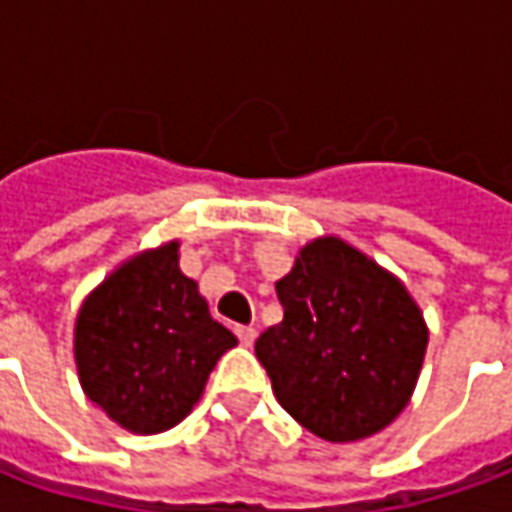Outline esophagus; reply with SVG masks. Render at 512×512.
<instances>
[{
	"instance_id": "obj_1",
	"label": "esophagus",
	"mask_w": 512,
	"mask_h": 512,
	"mask_svg": "<svg viewBox=\"0 0 512 512\" xmlns=\"http://www.w3.org/2000/svg\"><path fill=\"white\" fill-rule=\"evenodd\" d=\"M235 333H238V342L243 344V347H252L257 339V330L252 328V325H238L235 328Z\"/></svg>"
}]
</instances>
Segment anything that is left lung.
<instances>
[{
  "instance_id": "8db88e82",
  "label": "left lung",
  "mask_w": 512,
  "mask_h": 512,
  "mask_svg": "<svg viewBox=\"0 0 512 512\" xmlns=\"http://www.w3.org/2000/svg\"><path fill=\"white\" fill-rule=\"evenodd\" d=\"M283 322L255 342L277 401L328 443L387 429L412 401L429 325L401 277L322 235L277 280Z\"/></svg>"
}]
</instances>
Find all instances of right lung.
Returning a JSON list of instances; mask_svg holds the SVG:
<instances>
[{
    "label": "right lung",
    "mask_w": 512,
    "mask_h": 512,
    "mask_svg": "<svg viewBox=\"0 0 512 512\" xmlns=\"http://www.w3.org/2000/svg\"><path fill=\"white\" fill-rule=\"evenodd\" d=\"M179 241L142 249L86 294L72 353L86 398L131 434H159L201 401L212 367L238 339L215 322Z\"/></svg>",
    "instance_id": "right-lung-1"
}]
</instances>
